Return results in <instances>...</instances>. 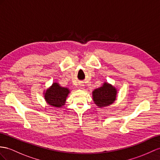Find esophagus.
I'll return each instance as SVG.
<instances>
[{
  "label": "esophagus",
  "mask_w": 160,
  "mask_h": 160,
  "mask_svg": "<svg viewBox=\"0 0 160 160\" xmlns=\"http://www.w3.org/2000/svg\"><path fill=\"white\" fill-rule=\"evenodd\" d=\"M84 84H79V88H81V89H83L84 88Z\"/></svg>",
  "instance_id": "1"
}]
</instances>
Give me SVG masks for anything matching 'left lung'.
I'll list each match as a JSON object with an SVG mask.
<instances>
[{"mask_svg":"<svg viewBox=\"0 0 160 160\" xmlns=\"http://www.w3.org/2000/svg\"><path fill=\"white\" fill-rule=\"evenodd\" d=\"M116 88L108 82H104L102 87L92 91V99L100 108L112 105L116 101Z\"/></svg>","mask_w":160,"mask_h":160,"instance_id":"left-lung-1","label":"left lung"}]
</instances>
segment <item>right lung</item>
<instances>
[{
	"mask_svg": "<svg viewBox=\"0 0 160 160\" xmlns=\"http://www.w3.org/2000/svg\"><path fill=\"white\" fill-rule=\"evenodd\" d=\"M69 92L70 91L68 88L62 87L58 83L54 82L44 92V97L48 105L55 108H61L65 105Z\"/></svg>",
	"mask_w": 160,
	"mask_h": 160,
	"instance_id": "obj_1",
	"label": "right lung"
}]
</instances>
